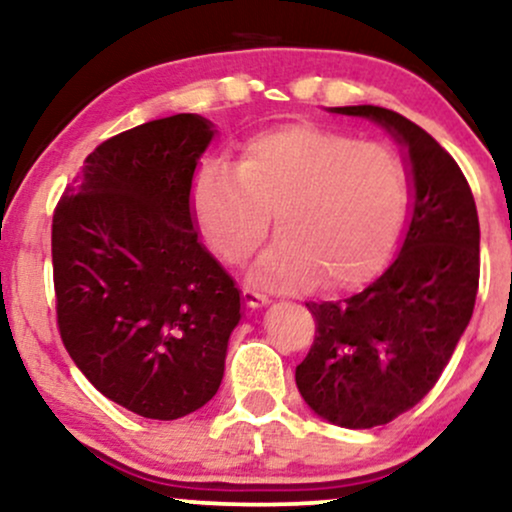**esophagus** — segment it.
Masks as SVG:
<instances>
[{"instance_id":"esophagus-1","label":"esophagus","mask_w":512,"mask_h":512,"mask_svg":"<svg viewBox=\"0 0 512 512\" xmlns=\"http://www.w3.org/2000/svg\"><path fill=\"white\" fill-rule=\"evenodd\" d=\"M240 296H243V301L248 303L250 308H262V305L269 303V296H264V293L255 291V289H248V286H245Z\"/></svg>"}]
</instances>
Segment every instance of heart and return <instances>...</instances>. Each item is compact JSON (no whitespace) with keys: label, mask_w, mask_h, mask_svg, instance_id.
Here are the masks:
<instances>
[{"label":"heart","mask_w":512,"mask_h":512,"mask_svg":"<svg viewBox=\"0 0 512 512\" xmlns=\"http://www.w3.org/2000/svg\"><path fill=\"white\" fill-rule=\"evenodd\" d=\"M199 231L226 264L281 240L255 267L264 284L354 289L383 267L407 209V170L387 144L291 122L243 144L238 168L209 161L192 185Z\"/></svg>","instance_id":"1"}]
</instances>
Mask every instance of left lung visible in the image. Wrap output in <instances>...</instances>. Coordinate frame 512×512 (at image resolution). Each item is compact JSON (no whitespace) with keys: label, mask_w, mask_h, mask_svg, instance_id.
<instances>
[{"label":"left lung","mask_w":512,"mask_h":512,"mask_svg":"<svg viewBox=\"0 0 512 512\" xmlns=\"http://www.w3.org/2000/svg\"><path fill=\"white\" fill-rule=\"evenodd\" d=\"M370 117L409 149L414 209L402 252L344 301L305 303L315 342L296 366L308 407L344 428H373L428 395L448 366L479 291V216L472 187L426 129L378 105L334 108Z\"/></svg>","instance_id":"left-lung-1"}]
</instances>
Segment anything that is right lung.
Wrapping results in <instances>:
<instances>
[{
    "instance_id": "add662e5",
    "label": "right lung",
    "mask_w": 512,
    "mask_h": 512,
    "mask_svg": "<svg viewBox=\"0 0 512 512\" xmlns=\"http://www.w3.org/2000/svg\"><path fill=\"white\" fill-rule=\"evenodd\" d=\"M211 137L192 113L115 134L52 214L64 349L101 395L144 419H180L216 395L240 320L236 284L190 209Z\"/></svg>"
}]
</instances>
